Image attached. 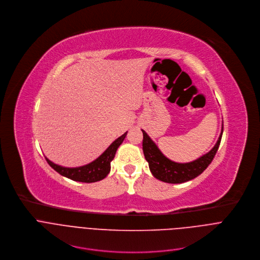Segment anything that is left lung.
Wrapping results in <instances>:
<instances>
[{"label": "left lung", "mask_w": 260, "mask_h": 260, "mask_svg": "<svg viewBox=\"0 0 260 260\" xmlns=\"http://www.w3.org/2000/svg\"><path fill=\"white\" fill-rule=\"evenodd\" d=\"M141 131L143 133L142 149L151 174L157 179L167 183H183L199 176L211 164L221 141L223 125L218 140L213 148L203 154L199 159L188 163H176L169 160L159 149L157 144L146 134V132L144 130Z\"/></svg>", "instance_id": "left-lung-1"}]
</instances>
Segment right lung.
<instances>
[{
    "label": "right lung",
    "instance_id": "right-lung-1",
    "mask_svg": "<svg viewBox=\"0 0 260 260\" xmlns=\"http://www.w3.org/2000/svg\"><path fill=\"white\" fill-rule=\"evenodd\" d=\"M126 135H127V132H125L122 136L117 138L96 160L81 167H76V168L62 167L57 164H54L53 162H51L47 158L46 160L52 168L64 177H68L74 181H80V182H86V183L96 182V181L102 180L103 178H106L110 173L111 162L114 160L116 151L124 141Z\"/></svg>",
    "mask_w": 260,
    "mask_h": 260
}]
</instances>
